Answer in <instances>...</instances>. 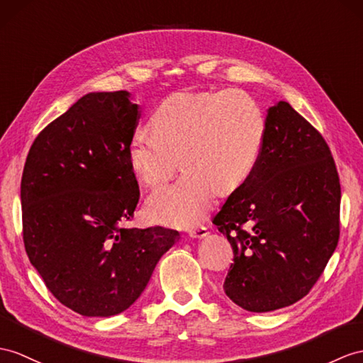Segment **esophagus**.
Segmentation results:
<instances>
[{
  "instance_id": "34e87169",
  "label": "esophagus",
  "mask_w": 363,
  "mask_h": 363,
  "mask_svg": "<svg viewBox=\"0 0 363 363\" xmlns=\"http://www.w3.org/2000/svg\"><path fill=\"white\" fill-rule=\"evenodd\" d=\"M188 234L192 238H203V237L208 235V228L206 226H196V228L189 229Z\"/></svg>"
}]
</instances>
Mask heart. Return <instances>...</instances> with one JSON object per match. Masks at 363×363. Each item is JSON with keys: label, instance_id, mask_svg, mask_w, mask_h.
Here are the masks:
<instances>
[{"label": "heart", "instance_id": "b5f03b06", "mask_svg": "<svg viewBox=\"0 0 363 363\" xmlns=\"http://www.w3.org/2000/svg\"><path fill=\"white\" fill-rule=\"evenodd\" d=\"M154 132L137 130L129 163L149 188L167 182L177 166L184 172L155 191L146 203L152 222L186 228L208 214L220 192L240 186L259 162L264 117L259 103L242 89L177 92L151 115Z\"/></svg>", "mask_w": 363, "mask_h": 363}]
</instances>
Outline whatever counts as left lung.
I'll return each instance as SVG.
<instances>
[{"label": "left lung", "instance_id": "1", "mask_svg": "<svg viewBox=\"0 0 363 363\" xmlns=\"http://www.w3.org/2000/svg\"><path fill=\"white\" fill-rule=\"evenodd\" d=\"M234 251L223 289L246 311L303 298L340 235V182L325 138L286 101L268 109L259 162L212 220Z\"/></svg>", "mask_w": 363, "mask_h": 363}]
</instances>
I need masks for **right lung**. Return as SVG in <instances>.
Returning a JSON list of instances; mask_svg holds the SVG:
<instances>
[{
    "mask_svg": "<svg viewBox=\"0 0 363 363\" xmlns=\"http://www.w3.org/2000/svg\"><path fill=\"white\" fill-rule=\"evenodd\" d=\"M129 92H94L44 128L21 177L23 240L58 302L87 317L128 309L175 229L125 228L140 188L129 163L138 125Z\"/></svg>",
    "mask_w": 363,
    "mask_h": 363,
    "instance_id": "1",
    "label": "right lung"
}]
</instances>
